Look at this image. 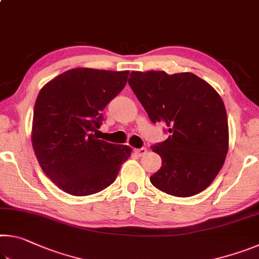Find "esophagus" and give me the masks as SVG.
<instances>
[{"label": "esophagus", "instance_id": "esophagus-1", "mask_svg": "<svg viewBox=\"0 0 259 259\" xmlns=\"http://www.w3.org/2000/svg\"><path fill=\"white\" fill-rule=\"evenodd\" d=\"M146 152H147V150L145 147H142V148H137V150H135V153L136 154H137L138 156H144L146 154Z\"/></svg>", "mask_w": 259, "mask_h": 259}]
</instances>
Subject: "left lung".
Returning <instances> with one entry per match:
<instances>
[{"label": "left lung", "instance_id": "8db88e82", "mask_svg": "<svg viewBox=\"0 0 259 259\" xmlns=\"http://www.w3.org/2000/svg\"><path fill=\"white\" fill-rule=\"evenodd\" d=\"M130 76L129 85L150 120L166 125L170 135L151 146L162 160L151 183L179 198L202 192L216 178L229 150V124L221 96L188 72H131Z\"/></svg>", "mask_w": 259, "mask_h": 259}]
</instances>
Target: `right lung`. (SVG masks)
I'll return each mask as SVG.
<instances>
[{"label": "right lung", "instance_id": "1", "mask_svg": "<svg viewBox=\"0 0 259 259\" xmlns=\"http://www.w3.org/2000/svg\"><path fill=\"white\" fill-rule=\"evenodd\" d=\"M129 71L73 68L42 88L35 102L32 145L60 190L91 195L115 181L131 148L95 137L102 111L125 87Z\"/></svg>", "mask_w": 259, "mask_h": 259}]
</instances>
